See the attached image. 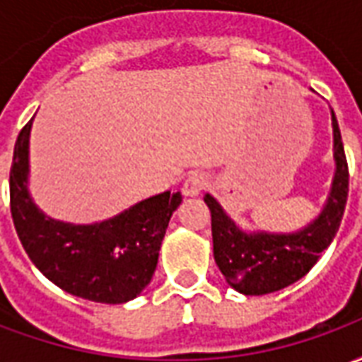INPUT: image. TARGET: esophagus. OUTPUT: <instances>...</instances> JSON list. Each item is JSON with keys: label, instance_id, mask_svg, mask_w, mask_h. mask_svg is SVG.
<instances>
[{"label": "esophagus", "instance_id": "esophagus-1", "mask_svg": "<svg viewBox=\"0 0 362 362\" xmlns=\"http://www.w3.org/2000/svg\"><path fill=\"white\" fill-rule=\"evenodd\" d=\"M209 184V176L202 170H194V173L188 174V178L184 180V186H182V192L186 196H197L202 189H205V186Z\"/></svg>", "mask_w": 362, "mask_h": 362}]
</instances>
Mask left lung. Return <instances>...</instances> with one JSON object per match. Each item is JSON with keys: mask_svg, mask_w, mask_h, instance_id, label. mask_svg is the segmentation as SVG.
<instances>
[{"mask_svg": "<svg viewBox=\"0 0 362 362\" xmlns=\"http://www.w3.org/2000/svg\"><path fill=\"white\" fill-rule=\"evenodd\" d=\"M335 174L324 209L308 227L288 235L244 233L223 211L219 202L205 194L211 211L215 264L233 288L243 295H267L293 285L318 262L320 254L334 240L341 225L349 194V168L343 151L341 132L332 110Z\"/></svg>", "mask_w": 362, "mask_h": 362, "instance_id": "8db88e82", "label": "left lung"}]
</instances>
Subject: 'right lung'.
<instances>
[{
  "mask_svg": "<svg viewBox=\"0 0 362 362\" xmlns=\"http://www.w3.org/2000/svg\"><path fill=\"white\" fill-rule=\"evenodd\" d=\"M21 129L13 151L9 197L15 230L30 262L59 288L93 303L122 304L149 285L168 221L180 192H163L95 225L46 217L28 196V135Z\"/></svg>",
  "mask_w": 362,
  "mask_h": 362,
  "instance_id": "right-lung-1",
  "label": "right lung"
}]
</instances>
